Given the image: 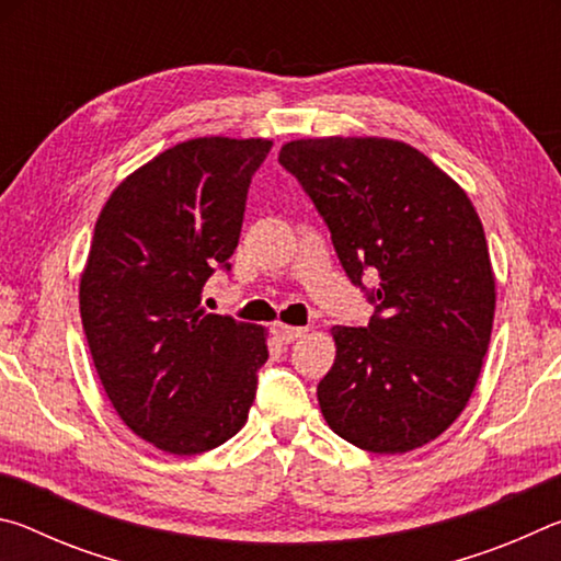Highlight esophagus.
Returning a JSON list of instances; mask_svg holds the SVG:
<instances>
[{
	"instance_id": "obj_1",
	"label": "esophagus",
	"mask_w": 561,
	"mask_h": 561,
	"mask_svg": "<svg viewBox=\"0 0 561 561\" xmlns=\"http://www.w3.org/2000/svg\"><path fill=\"white\" fill-rule=\"evenodd\" d=\"M304 327H289V324H282V321H277L274 324V334H277L279 341H284V344H291V341H297L299 336H304Z\"/></svg>"
}]
</instances>
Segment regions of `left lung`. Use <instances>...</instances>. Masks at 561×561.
<instances>
[{"label": "left lung", "mask_w": 561, "mask_h": 561, "mask_svg": "<svg viewBox=\"0 0 561 561\" xmlns=\"http://www.w3.org/2000/svg\"><path fill=\"white\" fill-rule=\"evenodd\" d=\"M279 163L331 232L348 279L368 270L376 314L334 327L317 388L329 428L360 450L401 455L438 438L480 378L495 274L470 197L421 150L391 138H299Z\"/></svg>", "instance_id": "8db88e82"}]
</instances>
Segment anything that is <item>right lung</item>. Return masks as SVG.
<instances>
[{"mask_svg": "<svg viewBox=\"0 0 561 561\" xmlns=\"http://www.w3.org/2000/svg\"><path fill=\"white\" fill-rule=\"evenodd\" d=\"M267 138L178 144L113 190L93 230L79 307L111 405L138 438L207 453L242 428L267 329L207 314L203 287L230 270Z\"/></svg>", "mask_w": 561, "mask_h": 561, "instance_id": "obj_1", "label": "right lung"}]
</instances>
